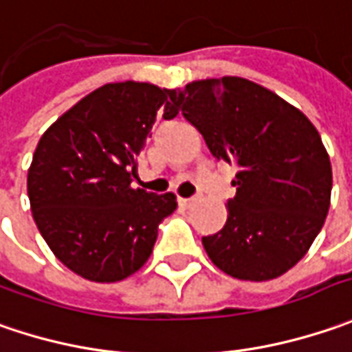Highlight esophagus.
<instances>
[{"instance_id":"esophagus-1","label":"esophagus","mask_w":352,"mask_h":352,"mask_svg":"<svg viewBox=\"0 0 352 352\" xmlns=\"http://www.w3.org/2000/svg\"><path fill=\"white\" fill-rule=\"evenodd\" d=\"M201 197H191V199H179V203L183 206H192L197 201H199Z\"/></svg>"}]
</instances>
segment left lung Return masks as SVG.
<instances>
[{
    "mask_svg": "<svg viewBox=\"0 0 352 352\" xmlns=\"http://www.w3.org/2000/svg\"><path fill=\"white\" fill-rule=\"evenodd\" d=\"M169 110L203 133L217 160L238 167L221 232L203 238L224 274L267 282L311 248L331 205L333 173L319 131L296 106L240 76L167 90Z\"/></svg>",
    "mask_w": 352,
    "mask_h": 352,
    "instance_id": "8db88e82",
    "label": "left lung"
}]
</instances>
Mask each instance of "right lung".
Listing matches in <instances>:
<instances>
[{
  "label": "right lung",
  "instance_id": "obj_1",
  "mask_svg": "<svg viewBox=\"0 0 352 352\" xmlns=\"http://www.w3.org/2000/svg\"><path fill=\"white\" fill-rule=\"evenodd\" d=\"M173 118L167 88L110 82L78 100L38 140L27 195L41 236L76 276L122 282L147 262L173 192L133 189L138 157L157 110Z\"/></svg>",
  "mask_w": 352,
  "mask_h": 352
}]
</instances>
